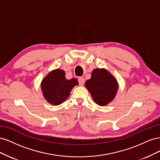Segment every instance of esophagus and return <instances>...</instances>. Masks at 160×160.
<instances>
[{
    "label": "esophagus",
    "mask_w": 160,
    "mask_h": 160,
    "mask_svg": "<svg viewBox=\"0 0 160 160\" xmlns=\"http://www.w3.org/2000/svg\"><path fill=\"white\" fill-rule=\"evenodd\" d=\"M78 81H79V83L80 86H83L85 83V79L83 77H79L78 79Z\"/></svg>",
    "instance_id": "obj_1"
}]
</instances>
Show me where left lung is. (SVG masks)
<instances>
[{"label": "left lung", "mask_w": 160, "mask_h": 160, "mask_svg": "<svg viewBox=\"0 0 160 160\" xmlns=\"http://www.w3.org/2000/svg\"><path fill=\"white\" fill-rule=\"evenodd\" d=\"M95 102L100 105H108L115 98L118 83L115 77L105 69H95L91 77L85 83Z\"/></svg>", "instance_id": "left-lung-1"}]
</instances>
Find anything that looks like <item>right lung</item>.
<instances>
[{
  "label": "right lung",
  "instance_id": "add662e5",
  "mask_svg": "<svg viewBox=\"0 0 160 160\" xmlns=\"http://www.w3.org/2000/svg\"><path fill=\"white\" fill-rule=\"evenodd\" d=\"M78 84V81L75 78L67 79L65 71L57 69L51 71L42 79L41 87L48 102L58 105L68 98L72 89Z\"/></svg>",
  "mask_w": 160,
  "mask_h": 160
}]
</instances>
